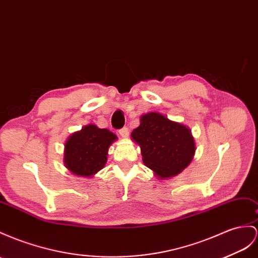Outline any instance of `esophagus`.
Segmentation results:
<instances>
[{
  "label": "esophagus",
  "instance_id": "1",
  "mask_svg": "<svg viewBox=\"0 0 258 258\" xmlns=\"http://www.w3.org/2000/svg\"><path fill=\"white\" fill-rule=\"evenodd\" d=\"M118 133H120V135H121L123 138H126V137L128 136L130 131H128L127 127H123V128H121L120 131H118Z\"/></svg>",
  "mask_w": 258,
  "mask_h": 258
}]
</instances>
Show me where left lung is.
<instances>
[{
	"instance_id": "8db88e82",
	"label": "left lung",
	"mask_w": 258,
	"mask_h": 258,
	"mask_svg": "<svg viewBox=\"0 0 258 258\" xmlns=\"http://www.w3.org/2000/svg\"><path fill=\"white\" fill-rule=\"evenodd\" d=\"M131 137L140 145L145 166L159 179L181 173L195 155L190 130L158 112L142 115L140 126L132 132Z\"/></svg>"
}]
</instances>
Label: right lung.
<instances>
[{
	"mask_svg": "<svg viewBox=\"0 0 258 258\" xmlns=\"http://www.w3.org/2000/svg\"><path fill=\"white\" fill-rule=\"evenodd\" d=\"M117 137L107 128L88 124L72 134L65 143L64 164L73 174L91 177L108 160V150Z\"/></svg>",
	"mask_w": 258,
	"mask_h": 258,
	"instance_id": "obj_1",
	"label": "right lung"
}]
</instances>
